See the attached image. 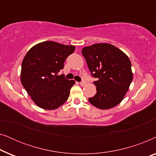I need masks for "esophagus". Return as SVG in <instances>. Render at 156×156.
<instances>
[{
    "mask_svg": "<svg viewBox=\"0 0 156 156\" xmlns=\"http://www.w3.org/2000/svg\"><path fill=\"white\" fill-rule=\"evenodd\" d=\"M80 84L81 86H84V85L86 84V82H85V81H82V82H81Z\"/></svg>",
    "mask_w": 156,
    "mask_h": 156,
    "instance_id": "esophagus-1",
    "label": "esophagus"
}]
</instances>
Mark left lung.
Listing matches in <instances>:
<instances>
[{"instance_id": "obj_1", "label": "left lung", "mask_w": 156, "mask_h": 156, "mask_svg": "<svg viewBox=\"0 0 156 156\" xmlns=\"http://www.w3.org/2000/svg\"><path fill=\"white\" fill-rule=\"evenodd\" d=\"M97 94L89 101L101 109H108L122 101L133 80L131 61L121 50L108 43L84 47L82 50Z\"/></svg>"}]
</instances>
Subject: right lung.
Wrapping results in <instances>:
<instances>
[{"label": "right lung", "instance_id": "right-lung-1", "mask_svg": "<svg viewBox=\"0 0 156 156\" xmlns=\"http://www.w3.org/2000/svg\"><path fill=\"white\" fill-rule=\"evenodd\" d=\"M74 50V46L46 41L33 47L25 55L21 65V82L39 107L55 109L67 100L75 82L58 73Z\"/></svg>", "mask_w": 156, "mask_h": 156}]
</instances>
